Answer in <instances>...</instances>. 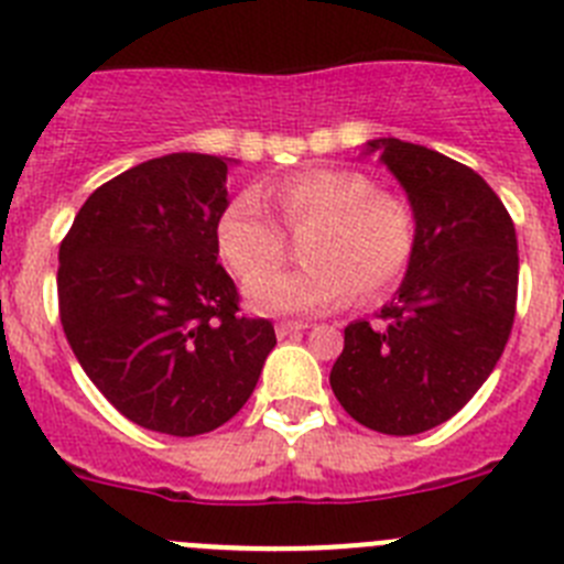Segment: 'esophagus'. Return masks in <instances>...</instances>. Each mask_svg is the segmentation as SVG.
Masks as SVG:
<instances>
[{
	"mask_svg": "<svg viewBox=\"0 0 564 564\" xmlns=\"http://www.w3.org/2000/svg\"><path fill=\"white\" fill-rule=\"evenodd\" d=\"M307 325H302V322H279L276 325V336L279 338H288V336H296V333L305 330Z\"/></svg>",
	"mask_w": 564,
	"mask_h": 564,
	"instance_id": "esophagus-1",
	"label": "esophagus"
}]
</instances>
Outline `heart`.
Segmentation results:
<instances>
[{"label":"heart","instance_id":"obj_1","mask_svg":"<svg viewBox=\"0 0 564 564\" xmlns=\"http://www.w3.org/2000/svg\"><path fill=\"white\" fill-rule=\"evenodd\" d=\"M291 231L302 237L305 265L268 271L282 259L285 237L257 194L226 203L214 223L223 265L247 282L246 302L257 313H325L358 299H378L398 285L415 253V220L395 194L378 192L356 169H311L273 183L265 192Z\"/></svg>","mask_w":564,"mask_h":564}]
</instances>
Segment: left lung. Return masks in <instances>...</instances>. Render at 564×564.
<instances>
[{
    "mask_svg": "<svg viewBox=\"0 0 564 564\" xmlns=\"http://www.w3.org/2000/svg\"><path fill=\"white\" fill-rule=\"evenodd\" d=\"M401 183L415 253L381 322L344 327L330 387L347 415L383 435L441 426L500 361L517 307V231L480 174L398 138L364 143Z\"/></svg>",
    "mask_w": 564,
    "mask_h": 564,
    "instance_id": "8db88e82",
    "label": "left lung"
}]
</instances>
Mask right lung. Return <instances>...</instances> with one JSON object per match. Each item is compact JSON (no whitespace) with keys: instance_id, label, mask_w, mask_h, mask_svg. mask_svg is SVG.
Listing matches in <instances>:
<instances>
[{"instance_id":"right-lung-1","label":"right lung","mask_w":564,"mask_h":564,"mask_svg":"<svg viewBox=\"0 0 564 564\" xmlns=\"http://www.w3.org/2000/svg\"><path fill=\"white\" fill-rule=\"evenodd\" d=\"M231 158L174 152L89 194L58 248V311L78 364L143 430L194 437L231 421L276 344L239 313L214 223Z\"/></svg>"}]
</instances>
